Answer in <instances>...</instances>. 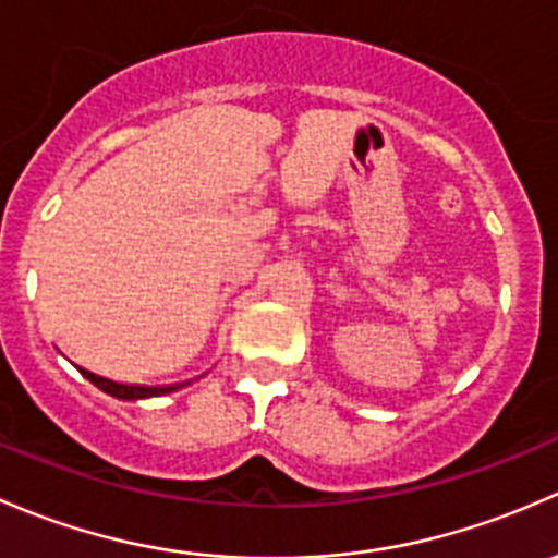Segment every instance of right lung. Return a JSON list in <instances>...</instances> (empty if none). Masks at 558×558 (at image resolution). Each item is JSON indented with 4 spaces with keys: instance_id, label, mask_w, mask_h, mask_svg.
Returning <instances> with one entry per match:
<instances>
[{
    "instance_id": "right-lung-1",
    "label": "right lung",
    "mask_w": 558,
    "mask_h": 558,
    "mask_svg": "<svg viewBox=\"0 0 558 558\" xmlns=\"http://www.w3.org/2000/svg\"><path fill=\"white\" fill-rule=\"evenodd\" d=\"M83 371L85 378H90V381L96 384L99 389H105L107 395H112V398H123V400H140V398H153V395H166V392H174L180 384H163V387H142V384H120V381H112V378H105V376H96V373L85 371V367H80Z\"/></svg>"
}]
</instances>
